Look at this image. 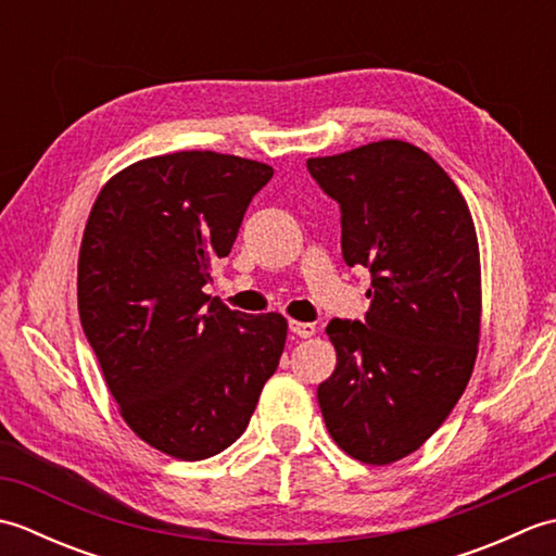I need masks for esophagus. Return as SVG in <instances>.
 Returning <instances> with one entry per match:
<instances>
[{"label":"esophagus","instance_id":"1","mask_svg":"<svg viewBox=\"0 0 556 556\" xmlns=\"http://www.w3.org/2000/svg\"><path fill=\"white\" fill-rule=\"evenodd\" d=\"M289 329L296 337H301V339H308V337H313L317 332V327L313 323H301V320H291Z\"/></svg>","mask_w":556,"mask_h":556}]
</instances>
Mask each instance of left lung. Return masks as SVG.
<instances>
[{
  "label": "left lung",
  "mask_w": 556,
  "mask_h": 556,
  "mask_svg": "<svg viewBox=\"0 0 556 556\" xmlns=\"http://www.w3.org/2000/svg\"><path fill=\"white\" fill-rule=\"evenodd\" d=\"M341 207V253L368 267L365 323L332 320L337 368L317 387L341 452L387 466L430 440L466 392L480 344L482 285L473 217L428 152L377 140L311 157Z\"/></svg>",
  "instance_id": "1"
}]
</instances>
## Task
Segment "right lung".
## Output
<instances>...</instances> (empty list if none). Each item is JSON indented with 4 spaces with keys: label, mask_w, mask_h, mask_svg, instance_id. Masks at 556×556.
Listing matches in <instances>:
<instances>
[{
    "label": "right lung",
    "mask_w": 556,
    "mask_h": 556,
    "mask_svg": "<svg viewBox=\"0 0 556 556\" xmlns=\"http://www.w3.org/2000/svg\"><path fill=\"white\" fill-rule=\"evenodd\" d=\"M275 169L184 150L138 160L100 188L78 253V313L122 418L157 452L200 460L248 428L289 323L203 287Z\"/></svg>",
    "instance_id": "right-lung-1"
}]
</instances>
